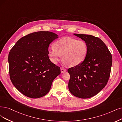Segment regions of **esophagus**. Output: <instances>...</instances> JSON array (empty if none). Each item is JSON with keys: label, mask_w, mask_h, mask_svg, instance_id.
Instances as JSON below:
<instances>
[{"label": "esophagus", "mask_w": 122, "mask_h": 122, "mask_svg": "<svg viewBox=\"0 0 122 122\" xmlns=\"http://www.w3.org/2000/svg\"><path fill=\"white\" fill-rule=\"evenodd\" d=\"M65 71H66V69H65L64 68H63V67H61V73H63V72H65Z\"/></svg>", "instance_id": "esophagus-1"}]
</instances>
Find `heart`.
<instances>
[{
    "instance_id": "obj_1",
    "label": "heart",
    "mask_w": 122,
    "mask_h": 122,
    "mask_svg": "<svg viewBox=\"0 0 122 122\" xmlns=\"http://www.w3.org/2000/svg\"><path fill=\"white\" fill-rule=\"evenodd\" d=\"M88 52V47L85 41L71 37H64L56 41L54 47L48 49L50 60L56 63L62 56V60L69 66H75L84 60Z\"/></svg>"
}]
</instances>
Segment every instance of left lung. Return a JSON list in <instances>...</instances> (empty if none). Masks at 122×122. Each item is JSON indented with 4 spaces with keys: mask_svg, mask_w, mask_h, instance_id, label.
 Here are the masks:
<instances>
[{
    "mask_svg": "<svg viewBox=\"0 0 122 122\" xmlns=\"http://www.w3.org/2000/svg\"><path fill=\"white\" fill-rule=\"evenodd\" d=\"M86 42L88 52L80 64L68 69L70 92L81 98L97 94L105 87L110 78L112 56L102 41L89 35L74 34Z\"/></svg>",
    "mask_w": 122,
    "mask_h": 122,
    "instance_id": "left-lung-1",
    "label": "left lung"
}]
</instances>
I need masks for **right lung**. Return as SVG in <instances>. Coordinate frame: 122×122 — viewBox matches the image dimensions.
Listing matches in <instances>:
<instances>
[{
  "instance_id": "obj_1",
  "label": "right lung",
  "mask_w": 122,
  "mask_h": 122,
  "mask_svg": "<svg viewBox=\"0 0 122 122\" xmlns=\"http://www.w3.org/2000/svg\"><path fill=\"white\" fill-rule=\"evenodd\" d=\"M58 35L40 31L20 38L8 54L9 73L15 87L32 98L41 97L50 90L54 79L61 73L60 67L49 59L48 48Z\"/></svg>"
}]
</instances>
